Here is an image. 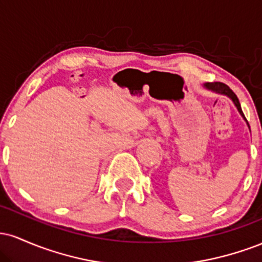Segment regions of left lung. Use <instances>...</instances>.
I'll return each mask as SVG.
<instances>
[{
	"label": "left lung",
	"mask_w": 262,
	"mask_h": 262,
	"mask_svg": "<svg viewBox=\"0 0 262 262\" xmlns=\"http://www.w3.org/2000/svg\"><path fill=\"white\" fill-rule=\"evenodd\" d=\"M203 87L206 90H208V91L215 92V93H218V95H224V96H227V97H229L230 100L233 101L234 106L236 107L237 112L240 113V116L243 117V119H244V121L246 122V124H248V127H249V123H248V121H246L244 113H243L242 106H240V103H239V100H237L236 95L233 91H231L229 87L225 85V83H222V82H206V83H203ZM249 128H250V127H249Z\"/></svg>",
	"instance_id": "obj_1"
}]
</instances>
